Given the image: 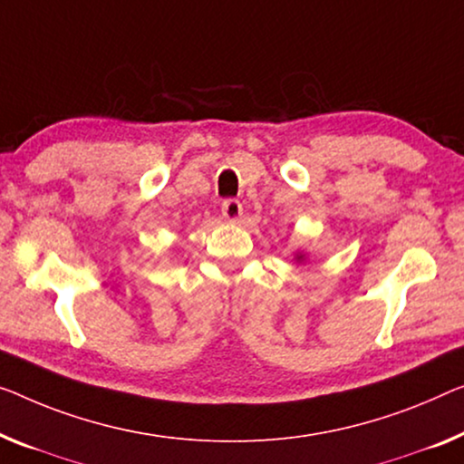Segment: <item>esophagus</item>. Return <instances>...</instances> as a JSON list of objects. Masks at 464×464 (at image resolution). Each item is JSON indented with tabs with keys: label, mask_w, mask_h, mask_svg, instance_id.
<instances>
[{
	"label": "esophagus",
	"mask_w": 464,
	"mask_h": 464,
	"mask_svg": "<svg viewBox=\"0 0 464 464\" xmlns=\"http://www.w3.org/2000/svg\"><path fill=\"white\" fill-rule=\"evenodd\" d=\"M223 217L227 220H231V223H235V220L241 218V214H244V206H241L239 199H225L223 202Z\"/></svg>",
	"instance_id": "obj_1"
}]
</instances>
